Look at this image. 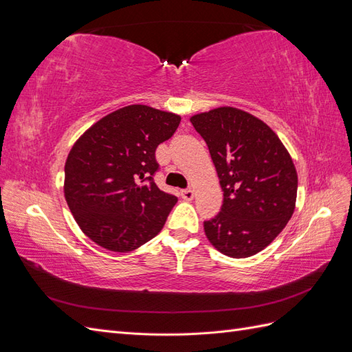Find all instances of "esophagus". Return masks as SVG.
Returning a JSON list of instances; mask_svg holds the SVG:
<instances>
[{
    "mask_svg": "<svg viewBox=\"0 0 352 352\" xmlns=\"http://www.w3.org/2000/svg\"><path fill=\"white\" fill-rule=\"evenodd\" d=\"M180 197H182L185 201H192L195 194L192 189H184V190H180Z\"/></svg>",
    "mask_w": 352,
    "mask_h": 352,
    "instance_id": "esophagus-1",
    "label": "esophagus"
}]
</instances>
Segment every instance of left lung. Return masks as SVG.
<instances>
[{
	"label": "left lung",
	"mask_w": 352,
	"mask_h": 352,
	"mask_svg": "<svg viewBox=\"0 0 352 352\" xmlns=\"http://www.w3.org/2000/svg\"><path fill=\"white\" fill-rule=\"evenodd\" d=\"M206 141L223 190L219 214L204 221L210 243L232 258L270 245L294 214L298 175L285 145L257 117L219 107L190 117Z\"/></svg>",
	"instance_id": "8db88e82"
}]
</instances>
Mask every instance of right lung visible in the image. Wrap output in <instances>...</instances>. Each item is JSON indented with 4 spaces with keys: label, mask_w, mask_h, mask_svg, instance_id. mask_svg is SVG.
Segmentation results:
<instances>
[{
    "label": "right lung",
    "mask_w": 352,
    "mask_h": 352,
    "mask_svg": "<svg viewBox=\"0 0 352 352\" xmlns=\"http://www.w3.org/2000/svg\"><path fill=\"white\" fill-rule=\"evenodd\" d=\"M179 123L175 113L133 104L102 117L74 142L65 166V198L91 241L129 252L163 229L177 198L154 182L155 150Z\"/></svg>",
    "instance_id": "add662e5"
}]
</instances>
